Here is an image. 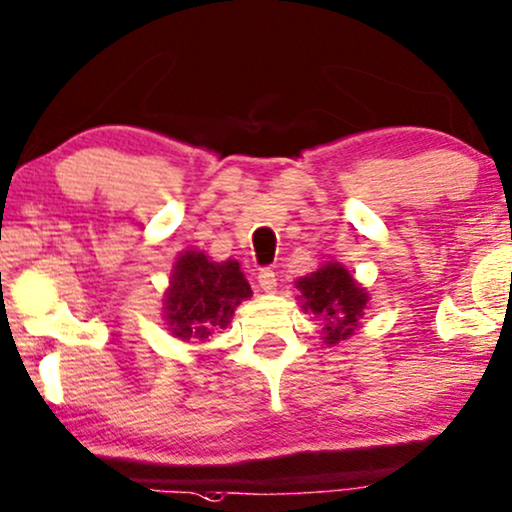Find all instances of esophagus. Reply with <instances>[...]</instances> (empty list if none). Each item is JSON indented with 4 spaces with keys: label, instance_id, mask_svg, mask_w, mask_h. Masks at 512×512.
I'll return each instance as SVG.
<instances>
[{
    "label": "esophagus",
    "instance_id": "34e87169",
    "mask_svg": "<svg viewBox=\"0 0 512 512\" xmlns=\"http://www.w3.org/2000/svg\"><path fill=\"white\" fill-rule=\"evenodd\" d=\"M258 287H261L263 291H275V287H277L275 270L263 268L261 272H258Z\"/></svg>",
    "mask_w": 512,
    "mask_h": 512
}]
</instances>
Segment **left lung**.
I'll use <instances>...</instances> for the list:
<instances>
[{"mask_svg": "<svg viewBox=\"0 0 512 512\" xmlns=\"http://www.w3.org/2000/svg\"><path fill=\"white\" fill-rule=\"evenodd\" d=\"M303 294V310L324 320V341L338 343L353 334L357 320L367 310V291L355 284L350 272L338 263H327L313 275L296 282Z\"/></svg>", "mask_w": 512, "mask_h": 512, "instance_id": "obj_1", "label": "left lung"}]
</instances>
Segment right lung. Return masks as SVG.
<instances>
[{
	"instance_id": "1",
	"label": "right lung",
	"mask_w": 512,
	"mask_h": 512,
	"mask_svg": "<svg viewBox=\"0 0 512 512\" xmlns=\"http://www.w3.org/2000/svg\"><path fill=\"white\" fill-rule=\"evenodd\" d=\"M251 296L240 263H211L199 251H185L176 261L167 294V322L183 341H207L214 329H225L244 298Z\"/></svg>"
}]
</instances>
